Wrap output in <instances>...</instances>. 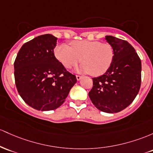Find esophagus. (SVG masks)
Listing matches in <instances>:
<instances>
[{"label":"esophagus","mask_w":153,"mask_h":153,"mask_svg":"<svg viewBox=\"0 0 153 153\" xmlns=\"http://www.w3.org/2000/svg\"><path fill=\"white\" fill-rule=\"evenodd\" d=\"M76 79L78 80V81H79V80L81 79L82 78V76H79V75H76Z\"/></svg>","instance_id":"1"}]
</instances>
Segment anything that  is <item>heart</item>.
Wrapping results in <instances>:
<instances>
[{
    "label": "heart",
    "instance_id": "heart-1",
    "mask_svg": "<svg viewBox=\"0 0 153 153\" xmlns=\"http://www.w3.org/2000/svg\"><path fill=\"white\" fill-rule=\"evenodd\" d=\"M54 54L67 68L76 66L81 60L83 63L76 71L95 76L104 74L109 69L115 56L114 48L110 44L87 39L73 40L71 47L65 43L58 45Z\"/></svg>",
    "mask_w": 153,
    "mask_h": 153
}]
</instances>
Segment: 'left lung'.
<instances>
[{
  "label": "left lung",
  "mask_w": 153,
  "mask_h": 153,
  "mask_svg": "<svg viewBox=\"0 0 153 153\" xmlns=\"http://www.w3.org/2000/svg\"><path fill=\"white\" fill-rule=\"evenodd\" d=\"M105 40L114 49V59L103 75L92 78L89 97L102 112L121 111L133 102L141 85V60L127 41L111 35Z\"/></svg>",
  "instance_id": "1"
}]
</instances>
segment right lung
<instances>
[{"label":"right lung","mask_w":153,"mask_h":153,"mask_svg":"<svg viewBox=\"0 0 153 153\" xmlns=\"http://www.w3.org/2000/svg\"><path fill=\"white\" fill-rule=\"evenodd\" d=\"M57 37L46 34L22 46L14 61L15 83L19 94L30 107L51 111L64 102L75 75L55 57Z\"/></svg>","instance_id":"obj_1"}]
</instances>
